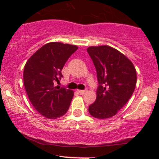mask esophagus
I'll list each match as a JSON object with an SVG mask.
<instances>
[{
	"label": "esophagus",
	"mask_w": 159,
	"mask_h": 159,
	"mask_svg": "<svg viewBox=\"0 0 159 159\" xmlns=\"http://www.w3.org/2000/svg\"><path fill=\"white\" fill-rule=\"evenodd\" d=\"M78 92L80 94H84V93H85L86 92H87V90H78Z\"/></svg>",
	"instance_id": "1"
}]
</instances>
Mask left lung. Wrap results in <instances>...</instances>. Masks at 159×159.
<instances>
[{"label": "left lung", "mask_w": 159, "mask_h": 159, "mask_svg": "<svg viewBox=\"0 0 159 159\" xmlns=\"http://www.w3.org/2000/svg\"><path fill=\"white\" fill-rule=\"evenodd\" d=\"M87 51L96 67L99 84L89 112L98 119L112 117L134 93L136 69L126 56L108 45L90 46Z\"/></svg>", "instance_id": "left-lung-1"}]
</instances>
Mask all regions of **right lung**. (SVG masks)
<instances>
[{"instance_id": "right-lung-1", "label": "right lung", "mask_w": 159, "mask_h": 159, "mask_svg": "<svg viewBox=\"0 0 159 159\" xmlns=\"http://www.w3.org/2000/svg\"><path fill=\"white\" fill-rule=\"evenodd\" d=\"M78 48L74 45L52 42L27 60L23 75L25 90L33 106L45 117L57 119L68 111L74 92L54 84L60 82L66 62Z\"/></svg>"}]
</instances>
